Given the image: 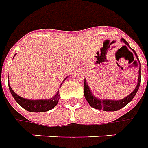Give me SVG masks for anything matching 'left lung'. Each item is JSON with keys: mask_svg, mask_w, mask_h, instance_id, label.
<instances>
[{"mask_svg": "<svg viewBox=\"0 0 148 148\" xmlns=\"http://www.w3.org/2000/svg\"><path fill=\"white\" fill-rule=\"evenodd\" d=\"M121 42H124L125 44L129 47L128 42L125 40L124 39H121ZM126 47V46H125ZM131 48V47H130ZM132 49V48H131ZM132 51L134 52V54L136 55L137 58V60L139 61V58L137 56L136 53L134 51L133 49H132ZM140 69H139V77H138V82H137L136 87V89L132 92V93L127 96L126 97H124L123 99L121 100H117V101H115V100H109V99H99L95 96H93V93H91L90 89L89 86L87 85V82H86L85 79V82H84V94H85V97L88 101V103L90 104V106L91 107H93L94 109H102L103 111L106 112H113V111H117L119 109L124 108V106H127L128 103L130 102L133 99V97L136 94L137 91L139 90L140 86V82H141V69H140Z\"/></svg>", "mask_w": 148, "mask_h": 148, "instance_id": "8db88e82", "label": "left lung"}]
</instances>
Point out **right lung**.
I'll use <instances>...</instances> for the list:
<instances>
[{
  "label": "right lung",
  "instance_id": "add662e5",
  "mask_svg": "<svg viewBox=\"0 0 148 148\" xmlns=\"http://www.w3.org/2000/svg\"><path fill=\"white\" fill-rule=\"evenodd\" d=\"M67 78V77L65 78L64 80L62 81V82H64L66 79ZM61 83V85L62 84ZM8 87H9V90L11 92L12 95L14 97V99L16 100V101L20 105V106L24 108V109H26L28 112H47L52 109L54 107L57 106V104L59 100V94H58V91L57 93L55 94V96L53 97L52 98L46 100H29L24 98L22 97L19 96L16 93H15L13 90H12L10 85L8 83ZM61 87V86H60Z\"/></svg>",
  "mask_w": 148,
  "mask_h": 148
}]
</instances>
